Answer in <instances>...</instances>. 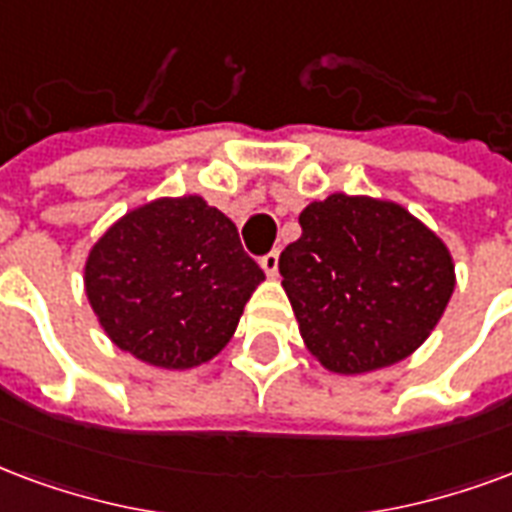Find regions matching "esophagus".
<instances>
[{"label":"esophagus","mask_w":512,"mask_h":512,"mask_svg":"<svg viewBox=\"0 0 512 512\" xmlns=\"http://www.w3.org/2000/svg\"><path fill=\"white\" fill-rule=\"evenodd\" d=\"M260 266H263V271H266V276H271L274 279L276 271H279V252H268V255L260 257Z\"/></svg>","instance_id":"34e87169"}]
</instances>
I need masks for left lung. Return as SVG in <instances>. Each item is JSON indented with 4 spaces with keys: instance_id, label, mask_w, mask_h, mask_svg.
I'll return each mask as SVG.
<instances>
[{
    "instance_id": "8db88e82",
    "label": "left lung",
    "mask_w": 512,
    "mask_h": 512,
    "mask_svg": "<svg viewBox=\"0 0 512 512\" xmlns=\"http://www.w3.org/2000/svg\"><path fill=\"white\" fill-rule=\"evenodd\" d=\"M298 222L279 274L306 350L328 372L382 369L429 339L456 287L434 230L399 203L344 192L309 203Z\"/></svg>"
}]
</instances>
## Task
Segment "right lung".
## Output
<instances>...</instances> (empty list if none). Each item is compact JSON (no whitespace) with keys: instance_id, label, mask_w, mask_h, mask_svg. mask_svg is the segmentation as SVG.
I'll return each instance as SVG.
<instances>
[{"instance_id":"1","label":"right lung","mask_w":512,"mask_h":512,"mask_svg":"<svg viewBox=\"0 0 512 512\" xmlns=\"http://www.w3.org/2000/svg\"><path fill=\"white\" fill-rule=\"evenodd\" d=\"M263 279L236 225L200 195L127 211L83 266L102 331L160 369H192L219 355Z\"/></svg>"}]
</instances>
